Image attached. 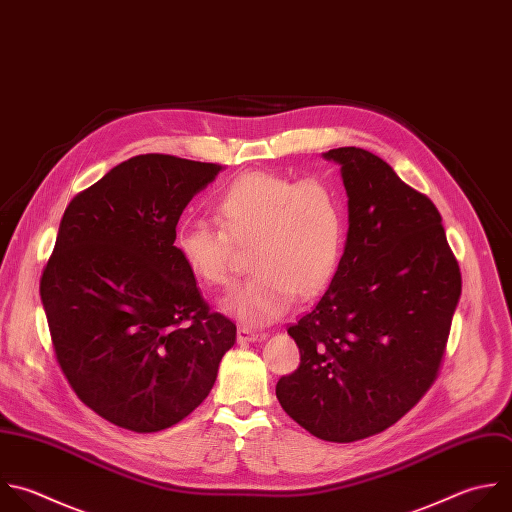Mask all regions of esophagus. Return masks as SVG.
<instances>
[{"mask_svg":"<svg viewBox=\"0 0 512 512\" xmlns=\"http://www.w3.org/2000/svg\"><path fill=\"white\" fill-rule=\"evenodd\" d=\"M268 334L266 332H256L252 328H238V342L248 344V342H258L264 340Z\"/></svg>","mask_w":512,"mask_h":512,"instance_id":"34e87169","label":"esophagus"}]
</instances>
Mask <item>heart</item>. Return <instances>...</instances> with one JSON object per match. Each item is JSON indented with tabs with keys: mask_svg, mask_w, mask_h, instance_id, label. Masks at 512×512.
Segmentation results:
<instances>
[{
	"mask_svg": "<svg viewBox=\"0 0 512 512\" xmlns=\"http://www.w3.org/2000/svg\"><path fill=\"white\" fill-rule=\"evenodd\" d=\"M214 220L178 228L174 248L186 270L206 288H226L234 276V248H250L254 276L236 286L222 310L246 326L282 318L294 296L312 298L334 278L346 236L338 192L318 180L252 172L216 202Z\"/></svg>",
	"mask_w": 512,
	"mask_h": 512,
	"instance_id": "obj_1",
	"label": "heart"
}]
</instances>
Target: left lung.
I'll return each mask as SVG.
<instances>
[{
  "label": "left lung",
  "mask_w": 512,
  "mask_h": 512,
  "mask_svg": "<svg viewBox=\"0 0 512 512\" xmlns=\"http://www.w3.org/2000/svg\"><path fill=\"white\" fill-rule=\"evenodd\" d=\"M340 164L348 238L320 302L288 326L300 366L278 380L284 412L328 442H354L398 422L434 384L462 278L428 196L362 148Z\"/></svg>",
  "instance_id": "8db88e82"
}]
</instances>
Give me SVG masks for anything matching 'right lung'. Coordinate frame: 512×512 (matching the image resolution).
Returning a JSON list of instances; mask_svg holds the SVG:
<instances>
[{
    "instance_id": "obj_1",
    "label": "right lung",
    "mask_w": 512,
    "mask_h": 512,
    "mask_svg": "<svg viewBox=\"0 0 512 512\" xmlns=\"http://www.w3.org/2000/svg\"><path fill=\"white\" fill-rule=\"evenodd\" d=\"M220 164L134 156L64 212L40 294L56 360L108 422L158 432L210 394L236 324L212 312L174 238Z\"/></svg>"
}]
</instances>
